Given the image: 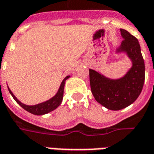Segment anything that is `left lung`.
<instances>
[{
    "label": "left lung",
    "instance_id": "obj_1",
    "mask_svg": "<svg viewBox=\"0 0 154 154\" xmlns=\"http://www.w3.org/2000/svg\"><path fill=\"white\" fill-rule=\"evenodd\" d=\"M123 37L118 51L126 52L132 61L129 72L120 79L112 80L90 69L91 92L98 103L110 110H120L134 103L144 86V61L136 37L125 29H120Z\"/></svg>",
    "mask_w": 154,
    "mask_h": 154
}]
</instances>
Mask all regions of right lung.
I'll return each instance as SVG.
<instances>
[{"label":"right lung","mask_w":154,"mask_h":154,"mask_svg":"<svg viewBox=\"0 0 154 154\" xmlns=\"http://www.w3.org/2000/svg\"><path fill=\"white\" fill-rule=\"evenodd\" d=\"M69 76L68 77H66L63 80L62 83H61V85H60V87L59 89V91L57 92V94L54 95V97L51 98V100H47V101H45L44 103H41L39 104H36V105H26V104H23V103H21L19 100H18L14 94L11 92L9 87V91H10V94L12 95V97L14 99V100L16 101L17 103H19V105L22 107L23 109H24L26 111H28V112H31V113H32V114L35 115H43L45 114V113H48V112H51V111H53L54 109L58 108L60 104L62 102L63 100V87H64V84H65V81L68 79Z\"/></svg>","instance_id":"obj_1"}]
</instances>
